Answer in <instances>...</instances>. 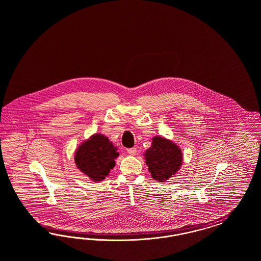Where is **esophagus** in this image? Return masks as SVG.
Returning <instances> with one entry per match:
<instances>
[{
	"label": "esophagus",
	"instance_id": "1",
	"mask_svg": "<svg viewBox=\"0 0 261 261\" xmlns=\"http://www.w3.org/2000/svg\"><path fill=\"white\" fill-rule=\"evenodd\" d=\"M127 152H128V154H130V155H136L137 149H136V148H129V149H127Z\"/></svg>",
	"mask_w": 261,
	"mask_h": 261
}]
</instances>
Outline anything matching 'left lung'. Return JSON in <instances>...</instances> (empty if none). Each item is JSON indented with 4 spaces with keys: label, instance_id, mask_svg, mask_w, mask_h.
I'll use <instances>...</instances> for the list:
<instances>
[{
    "label": "left lung",
    "instance_id": "obj_1",
    "mask_svg": "<svg viewBox=\"0 0 261 261\" xmlns=\"http://www.w3.org/2000/svg\"><path fill=\"white\" fill-rule=\"evenodd\" d=\"M144 156L152 178L160 182H166L182 166L180 147L163 137L152 138V144L145 151Z\"/></svg>",
    "mask_w": 261,
    "mask_h": 261
}]
</instances>
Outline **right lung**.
<instances>
[{"label": "right lung", "instance_id": "right-lung-1", "mask_svg": "<svg viewBox=\"0 0 261 261\" xmlns=\"http://www.w3.org/2000/svg\"><path fill=\"white\" fill-rule=\"evenodd\" d=\"M117 157H119L117 147L110 140L103 135L95 134L77 147L74 162L81 172L94 182H98L109 175L116 165Z\"/></svg>", "mask_w": 261, "mask_h": 261}]
</instances>
